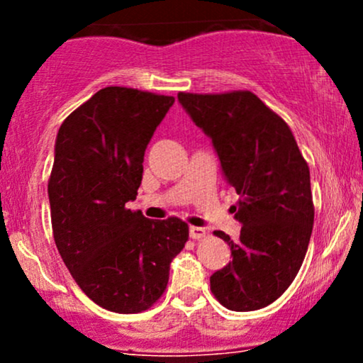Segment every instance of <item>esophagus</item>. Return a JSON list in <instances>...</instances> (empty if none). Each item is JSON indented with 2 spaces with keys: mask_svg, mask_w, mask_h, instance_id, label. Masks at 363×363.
<instances>
[{
  "mask_svg": "<svg viewBox=\"0 0 363 363\" xmlns=\"http://www.w3.org/2000/svg\"><path fill=\"white\" fill-rule=\"evenodd\" d=\"M205 235H206L205 228H201V227H191L189 228V237H191V239L199 240V239H203V237H205Z\"/></svg>",
  "mask_w": 363,
  "mask_h": 363,
  "instance_id": "esophagus-1",
  "label": "esophagus"
}]
</instances>
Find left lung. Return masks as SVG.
<instances>
[{"instance_id": "obj_1", "label": "left lung", "mask_w": 363, "mask_h": 363, "mask_svg": "<svg viewBox=\"0 0 363 363\" xmlns=\"http://www.w3.org/2000/svg\"><path fill=\"white\" fill-rule=\"evenodd\" d=\"M179 102L211 138L222 170L239 194L230 208L242 223L232 262L210 278L211 294L237 312L269 306L301 269L314 225L311 174L291 129L249 90L186 94Z\"/></svg>"}]
</instances>
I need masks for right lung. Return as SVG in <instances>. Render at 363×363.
Listing matches in <instances>:
<instances>
[{
	"label": "right lung",
	"instance_id": "add662e5",
	"mask_svg": "<svg viewBox=\"0 0 363 363\" xmlns=\"http://www.w3.org/2000/svg\"><path fill=\"white\" fill-rule=\"evenodd\" d=\"M174 97L106 86L62 121L48 182L52 235L74 281L97 306L138 314L162 297L184 249L181 218L148 220L126 208L143 157Z\"/></svg>",
	"mask_w": 363,
	"mask_h": 363
}]
</instances>
